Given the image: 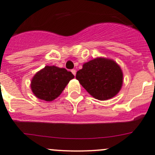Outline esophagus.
I'll return each mask as SVG.
<instances>
[{
    "label": "esophagus",
    "instance_id": "34e87169",
    "mask_svg": "<svg viewBox=\"0 0 155 155\" xmlns=\"http://www.w3.org/2000/svg\"><path fill=\"white\" fill-rule=\"evenodd\" d=\"M71 72H72V73H73V74L74 75V76H76V70H72Z\"/></svg>",
    "mask_w": 155,
    "mask_h": 155
}]
</instances>
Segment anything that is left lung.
<instances>
[{"label":"left lung","instance_id":"obj_1","mask_svg":"<svg viewBox=\"0 0 155 155\" xmlns=\"http://www.w3.org/2000/svg\"><path fill=\"white\" fill-rule=\"evenodd\" d=\"M76 78L92 97L100 101L115 97L123 84V73L119 65L105 58H97L84 64Z\"/></svg>","mask_w":155,"mask_h":155}]
</instances>
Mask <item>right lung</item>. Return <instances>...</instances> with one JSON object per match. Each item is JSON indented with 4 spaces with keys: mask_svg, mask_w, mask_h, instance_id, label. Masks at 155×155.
<instances>
[{
    "mask_svg": "<svg viewBox=\"0 0 155 155\" xmlns=\"http://www.w3.org/2000/svg\"><path fill=\"white\" fill-rule=\"evenodd\" d=\"M74 78L71 72L55 66H46L33 77L31 87L37 98L52 101L57 98L68 82Z\"/></svg>",
    "mask_w": 155,
    "mask_h": 155,
    "instance_id": "right-lung-1",
    "label": "right lung"
}]
</instances>
